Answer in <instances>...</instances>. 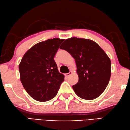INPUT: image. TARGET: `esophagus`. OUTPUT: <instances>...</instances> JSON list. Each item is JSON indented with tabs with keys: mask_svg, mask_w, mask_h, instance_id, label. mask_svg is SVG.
Here are the masks:
<instances>
[{
	"mask_svg": "<svg viewBox=\"0 0 130 130\" xmlns=\"http://www.w3.org/2000/svg\"><path fill=\"white\" fill-rule=\"evenodd\" d=\"M71 74H72V72H70L68 73H66L64 75H65L66 77H68L69 75H70Z\"/></svg>",
	"mask_w": 130,
	"mask_h": 130,
	"instance_id": "1",
	"label": "esophagus"
}]
</instances>
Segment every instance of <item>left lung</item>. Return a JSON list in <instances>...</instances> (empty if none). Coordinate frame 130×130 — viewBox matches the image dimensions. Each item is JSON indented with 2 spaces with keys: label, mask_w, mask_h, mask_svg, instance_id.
<instances>
[{
  "label": "left lung",
  "mask_w": 130,
  "mask_h": 130,
  "mask_svg": "<svg viewBox=\"0 0 130 130\" xmlns=\"http://www.w3.org/2000/svg\"><path fill=\"white\" fill-rule=\"evenodd\" d=\"M59 48L75 59L79 77L78 83L72 86L75 93L85 100L99 96L111 77V61L104 51L92 40L77 37L66 39Z\"/></svg>",
  "instance_id": "left-lung-1"
}]
</instances>
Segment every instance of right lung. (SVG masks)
Returning a JSON list of instances; mask_svg holds the SVG:
<instances>
[{"instance_id":"right-lung-1","label":"right lung","mask_w":130,"mask_h":130,"mask_svg":"<svg viewBox=\"0 0 130 130\" xmlns=\"http://www.w3.org/2000/svg\"><path fill=\"white\" fill-rule=\"evenodd\" d=\"M64 39L54 38L38 43L25 53L19 66L20 80L27 93L39 102L56 96L64 76L54 57Z\"/></svg>"}]
</instances>
